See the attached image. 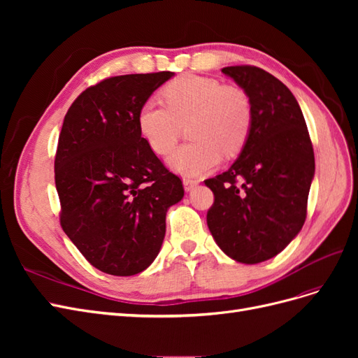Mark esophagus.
Wrapping results in <instances>:
<instances>
[{"label": "esophagus", "mask_w": 358, "mask_h": 358, "mask_svg": "<svg viewBox=\"0 0 358 358\" xmlns=\"http://www.w3.org/2000/svg\"><path fill=\"white\" fill-rule=\"evenodd\" d=\"M182 182H183V188H185V191H192L194 188L199 185V180L191 179V178H183Z\"/></svg>", "instance_id": "1"}]
</instances>
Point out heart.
<instances>
[{
	"mask_svg": "<svg viewBox=\"0 0 358 358\" xmlns=\"http://www.w3.org/2000/svg\"><path fill=\"white\" fill-rule=\"evenodd\" d=\"M166 106L145 101L137 112V129L148 148L164 155L176 143L182 125L194 142L171 150L167 164L180 175L199 176L220 164L222 152L236 155L252 128V103L237 86L213 78L183 74L161 91Z\"/></svg>",
	"mask_w": 358,
	"mask_h": 358,
	"instance_id": "heart-1",
	"label": "heart"
}]
</instances>
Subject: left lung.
<instances>
[{
    "instance_id": "8db88e82",
    "label": "left lung",
    "mask_w": 358,
    "mask_h": 358,
    "mask_svg": "<svg viewBox=\"0 0 358 358\" xmlns=\"http://www.w3.org/2000/svg\"><path fill=\"white\" fill-rule=\"evenodd\" d=\"M222 73L249 95L254 119L233 166L204 180L215 196L208 227L225 255L257 264L278 255L300 233L315 158L300 106L282 82L251 66Z\"/></svg>"
}]
</instances>
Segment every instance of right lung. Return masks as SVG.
Listing matches in <instances>:
<instances>
[{
	"mask_svg": "<svg viewBox=\"0 0 358 358\" xmlns=\"http://www.w3.org/2000/svg\"><path fill=\"white\" fill-rule=\"evenodd\" d=\"M175 73L125 74L83 91L58 140L55 185L61 225L104 273L133 276L157 258L166 213L183 197L180 179L148 148L137 112Z\"/></svg>",
	"mask_w": 358,
	"mask_h": 358,
	"instance_id": "right-lung-1",
	"label": "right lung"
}]
</instances>
